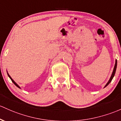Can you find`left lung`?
I'll list each match as a JSON object with an SVG mask.
<instances>
[{
	"instance_id": "left-lung-1",
	"label": "left lung",
	"mask_w": 121,
	"mask_h": 121,
	"mask_svg": "<svg viewBox=\"0 0 121 121\" xmlns=\"http://www.w3.org/2000/svg\"><path fill=\"white\" fill-rule=\"evenodd\" d=\"M117 60H115V65H114V69H113V71H112V74H111V77H110L109 80L108 81V82H107V83H106V84L105 85V86L104 87V88H105L107 86H108V84H110V82H111V80H112V79H113L114 76L115 75V72H116V69H117Z\"/></svg>"
}]
</instances>
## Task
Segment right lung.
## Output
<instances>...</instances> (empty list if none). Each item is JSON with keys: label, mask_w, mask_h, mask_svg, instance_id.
I'll list each match as a JSON object with an SVG mask.
<instances>
[{"label": "right lung", "mask_w": 121, "mask_h": 121, "mask_svg": "<svg viewBox=\"0 0 121 121\" xmlns=\"http://www.w3.org/2000/svg\"><path fill=\"white\" fill-rule=\"evenodd\" d=\"M7 75H8V76H9V78H10V79H11V81H12V82H13V83H14V84H15V86H17V87H18V88H21V87H19V85H18V84H17V83H16V82H15V81H14V80H13V79H12V78H11V76H10V75H9V73H8V72H7Z\"/></svg>", "instance_id": "obj_1"}]
</instances>
